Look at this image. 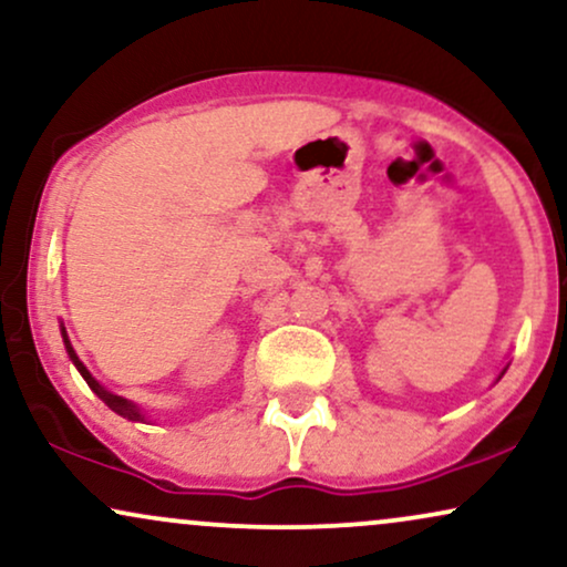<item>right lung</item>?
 <instances>
[{"label": "right lung", "instance_id": "obj_1", "mask_svg": "<svg viewBox=\"0 0 567 567\" xmlns=\"http://www.w3.org/2000/svg\"><path fill=\"white\" fill-rule=\"evenodd\" d=\"M62 340H64V348H68V355H70V361H73V363H75V369H78V371H81V377L85 379V382H89V386H91V390H93V392H96V395H99V398H102V400H104V403H106V405H110L114 413H120V415H123V419H127V421H143V413L138 411V408H135V405L131 403V400H125V398L114 395V392H110V390H106V386H102V384H99V382H96V379H93V377H91V371L83 367V363H81V358H78V355H75V350H73V346H70V340H68V332H64V327H62Z\"/></svg>", "mask_w": 567, "mask_h": 567}]
</instances>
